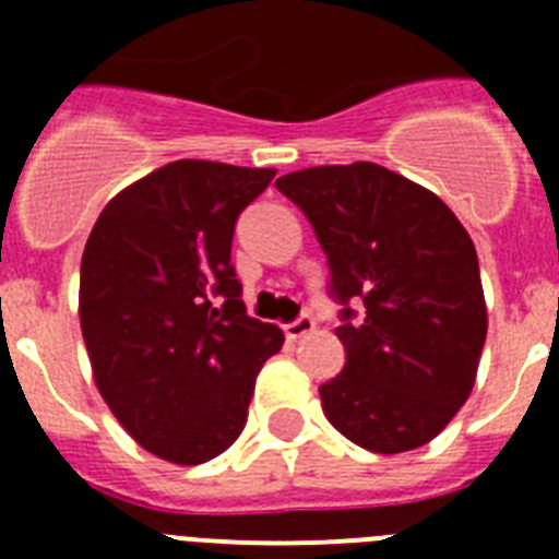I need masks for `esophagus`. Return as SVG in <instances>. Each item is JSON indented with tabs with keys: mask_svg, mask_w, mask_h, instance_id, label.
<instances>
[{
	"mask_svg": "<svg viewBox=\"0 0 559 559\" xmlns=\"http://www.w3.org/2000/svg\"><path fill=\"white\" fill-rule=\"evenodd\" d=\"M313 330H316V322H313V316H310V313H302L299 319H296V322L285 324V335H288L290 341L305 338V335H310Z\"/></svg>",
	"mask_w": 559,
	"mask_h": 559,
	"instance_id": "34e87169",
	"label": "esophagus"
}]
</instances>
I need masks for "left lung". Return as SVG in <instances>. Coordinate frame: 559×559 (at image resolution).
<instances>
[{
	"instance_id": "left-lung-1",
	"label": "left lung",
	"mask_w": 559,
	"mask_h": 559,
	"mask_svg": "<svg viewBox=\"0 0 559 559\" xmlns=\"http://www.w3.org/2000/svg\"><path fill=\"white\" fill-rule=\"evenodd\" d=\"M276 190L313 226L341 305L347 364L319 386L324 417L372 453L426 445L471 397L487 338L471 235L431 190L372 162L288 173Z\"/></svg>"
}]
</instances>
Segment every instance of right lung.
<instances>
[{
  "mask_svg": "<svg viewBox=\"0 0 559 559\" xmlns=\"http://www.w3.org/2000/svg\"><path fill=\"white\" fill-rule=\"evenodd\" d=\"M276 170L179 159L114 195L81 260L103 400L153 456L201 464L240 437L283 330L246 313L231 235Z\"/></svg>",
  "mask_w": 559,
  "mask_h": 559,
  "instance_id": "1",
  "label": "right lung"
}]
</instances>
